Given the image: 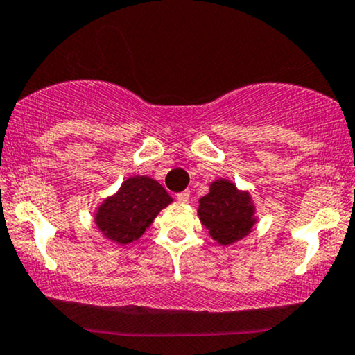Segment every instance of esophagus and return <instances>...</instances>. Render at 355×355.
<instances>
[{"mask_svg": "<svg viewBox=\"0 0 355 355\" xmlns=\"http://www.w3.org/2000/svg\"><path fill=\"white\" fill-rule=\"evenodd\" d=\"M177 200L180 201V203H187V201L190 200V191L185 190V191H182V193H177Z\"/></svg>", "mask_w": 355, "mask_h": 355, "instance_id": "34e87169", "label": "esophagus"}]
</instances>
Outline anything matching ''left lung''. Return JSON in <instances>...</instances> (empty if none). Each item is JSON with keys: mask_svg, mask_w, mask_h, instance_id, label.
I'll return each instance as SVG.
<instances>
[{"mask_svg": "<svg viewBox=\"0 0 355 355\" xmlns=\"http://www.w3.org/2000/svg\"><path fill=\"white\" fill-rule=\"evenodd\" d=\"M198 216L209 236L223 245L248 236L255 223L249 193L239 191L227 180L211 183L209 193L200 200Z\"/></svg>", "mask_w": 355, "mask_h": 355, "instance_id": "8db88e82", "label": "left lung"}]
</instances>
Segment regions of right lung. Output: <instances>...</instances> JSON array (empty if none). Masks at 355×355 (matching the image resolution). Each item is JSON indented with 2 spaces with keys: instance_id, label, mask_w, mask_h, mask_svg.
<instances>
[{
  "instance_id": "1",
  "label": "right lung",
  "mask_w": 355,
  "mask_h": 355,
  "mask_svg": "<svg viewBox=\"0 0 355 355\" xmlns=\"http://www.w3.org/2000/svg\"><path fill=\"white\" fill-rule=\"evenodd\" d=\"M170 203L172 196L159 182L131 177L98 208L95 221L107 239L124 245L144 234L159 211Z\"/></svg>"
}]
</instances>
